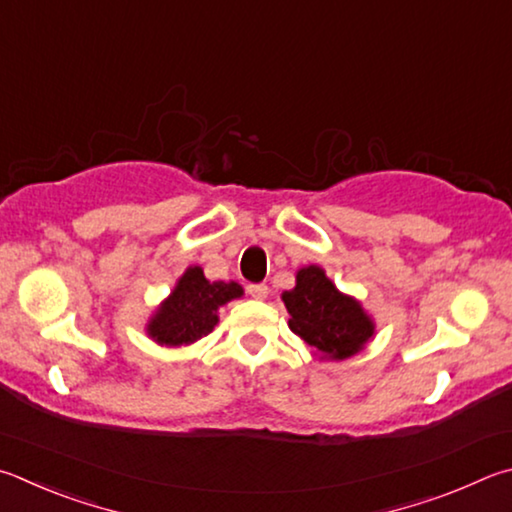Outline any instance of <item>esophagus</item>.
Here are the masks:
<instances>
[{
    "instance_id": "obj_1",
    "label": "esophagus",
    "mask_w": 512,
    "mask_h": 512,
    "mask_svg": "<svg viewBox=\"0 0 512 512\" xmlns=\"http://www.w3.org/2000/svg\"><path fill=\"white\" fill-rule=\"evenodd\" d=\"M248 293L255 297V300H266L268 286L266 284H248Z\"/></svg>"
}]
</instances>
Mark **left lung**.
<instances>
[{"label": "left lung", "instance_id": "left-lung-1", "mask_svg": "<svg viewBox=\"0 0 512 512\" xmlns=\"http://www.w3.org/2000/svg\"><path fill=\"white\" fill-rule=\"evenodd\" d=\"M288 327L327 360L351 358L374 336L376 324L353 297L340 293L320 266H304L295 288L282 293Z\"/></svg>", "mask_w": 512, "mask_h": 512}]
</instances>
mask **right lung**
Masks as SVG:
<instances>
[{
  "label": "right lung",
  "mask_w": 512,
  "mask_h": 512,
  "mask_svg": "<svg viewBox=\"0 0 512 512\" xmlns=\"http://www.w3.org/2000/svg\"><path fill=\"white\" fill-rule=\"evenodd\" d=\"M241 295L237 282H210L201 266H190L147 322V336L165 347L192 345L215 329L219 306Z\"/></svg>",
  "instance_id": "right-lung-1"
}]
</instances>
